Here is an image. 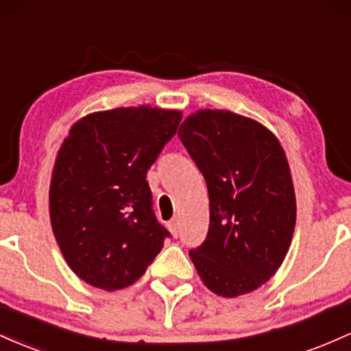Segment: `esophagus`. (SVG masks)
<instances>
[{
    "label": "esophagus",
    "mask_w": 351,
    "mask_h": 351,
    "mask_svg": "<svg viewBox=\"0 0 351 351\" xmlns=\"http://www.w3.org/2000/svg\"><path fill=\"white\" fill-rule=\"evenodd\" d=\"M169 228H171L172 235H174V237H177V235H179V220L172 219L171 222H169Z\"/></svg>",
    "instance_id": "esophagus-1"
}]
</instances>
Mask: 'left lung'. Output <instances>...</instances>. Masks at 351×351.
<instances>
[{"label": "left lung", "mask_w": 351, "mask_h": 351, "mask_svg": "<svg viewBox=\"0 0 351 351\" xmlns=\"http://www.w3.org/2000/svg\"><path fill=\"white\" fill-rule=\"evenodd\" d=\"M179 139L206 179L207 237L189 252L204 285L222 297L249 293L282 265L297 206L289 162L277 137L230 111L202 109Z\"/></svg>", "instance_id": "obj_1"}]
</instances>
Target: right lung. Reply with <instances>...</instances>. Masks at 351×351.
Wrapping results in <instances>:
<instances>
[{
  "mask_svg": "<svg viewBox=\"0 0 351 351\" xmlns=\"http://www.w3.org/2000/svg\"><path fill=\"white\" fill-rule=\"evenodd\" d=\"M180 119L179 111L149 106L94 112L59 149L51 223L66 262L89 285L109 292L132 285L171 237L145 177Z\"/></svg>",
  "mask_w": 351,
  "mask_h": 351,
  "instance_id": "1",
  "label": "right lung"
}]
</instances>
